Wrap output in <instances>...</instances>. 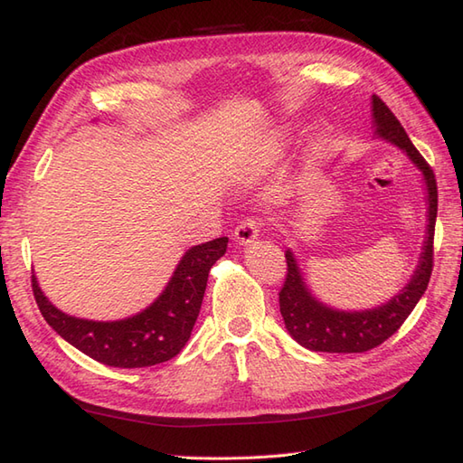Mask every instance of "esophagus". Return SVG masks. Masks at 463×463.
<instances>
[{"mask_svg":"<svg viewBox=\"0 0 463 463\" xmlns=\"http://www.w3.org/2000/svg\"><path fill=\"white\" fill-rule=\"evenodd\" d=\"M260 224L262 222L259 219H244L239 222L237 229H234V242L241 244V247H247L254 239H259Z\"/></svg>","mask_w":463,"mask_h":463,"instance_id":"34e87169","label":"esophagus"}]
</instances>
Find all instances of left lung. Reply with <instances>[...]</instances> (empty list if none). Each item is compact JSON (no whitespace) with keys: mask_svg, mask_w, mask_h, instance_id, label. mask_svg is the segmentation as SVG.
I'll list each match as a JSON object with an SVG mask.
<instances>
[{"mask_svg":"<svg viewBox=\"0 0 463 463\" xmlns=\"http://www.w3.org/2000/svg\"><path fill=\"white\" fill-rule=\"evenodd\" d=\"M372 115L373 127L382 139L394 143L404 151L411 163L424 175L428 189V234L421 250L420 264L414 277L404 290H400L390 302L378 308L362 312H344L324 307L312 297L304 284L298 264L292 252L287 250V279L279 292L280 314L287 324L290 336L300 346L314 352H338V354H360L380 346L392 334L404 324L414 310L421 294L426 292L428 282L434 269V231L438 216V184L436 175L420 151L410 141L404 127L400 125L396 115L388 109L378 95H372Z\"/></svg>","mask_w":463,"mask_h":463,"instance_id":"8db88e82","label":"left lung"}]
</instances>
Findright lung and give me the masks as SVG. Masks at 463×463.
Returning <instances> with one entry per match:
<instances>
[{
    "label": "right lung",
    "mask_w": 463,
    "mask_h": 463,
    "mask_svg": "<svg viewBox=\"0 0 463 463\" xmlns=\"http://www.w3.org/2000/svg\"><path fill=\"white\" fill-rule=\"evenodd\" d=\"M221 237L184 252L173 279L149 308L131 318L93 322L69 317L49 302L32 274L33 297L45 322L87 356L115 368H145L175 358L191 338L213 264L226 252Z\"/></svg>",
    "instance_id": "add662e5"
}]
</instances>
